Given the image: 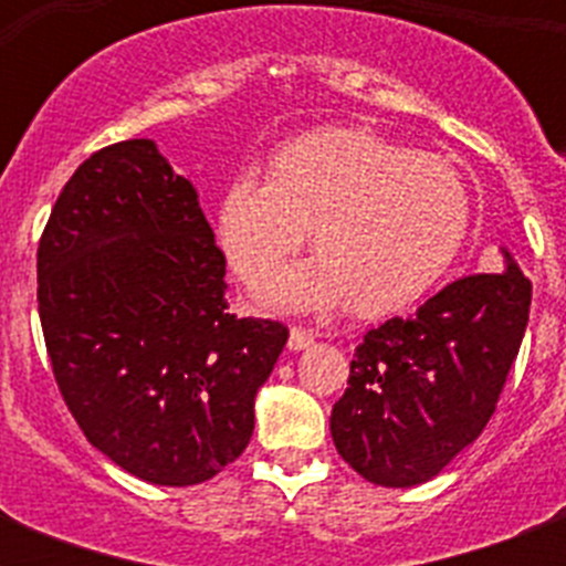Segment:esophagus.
<instances>
[{"label":"esophagus","instance_id":"esophagus-1","mask_svg":"<svg viewBox=\"0 0 566 566\" xmlns=\"http://www.w3.org/2000/svg\"><path fill=\"white\" fill-rule=\"evenodd\" d=\"M317 340V335L311 332V328H302V326H293L291 328V340H287V346H291L293 353H300V349H308L311 344Z\"/></svg>","mask_w":566,"mask_h":566}]
</instances>
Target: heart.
<instances>
[{"label": "heart", "instance_id": "heart-1", "mask_svg": "<svg viewBox=\"0 0 566 566\" xmlns=\"http://www.w3.org/2000/svg\"><path fill=\"white\" fill-rule=\"evenodd\" d=\"M312 229L318 258L266 284L273 308L349 302L355 317L411 308L455 261L470 193L440 155L408 153L364 126L317 128L279 146L266 181L238 176L217 205V243L247 284H264Z\"/></svg>", "mask_w": 566, "mask_h": 566}]
</instances>
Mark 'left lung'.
<instances>
[{"instance_id": "1", "label": "left lung", "mask_w": 566, "mask_h": 566, "mask_svg": "<svg viewBox=\"0 0 566 566\" xmlns=\"http://www.w3.org/2000/svg\"><path fill=\"white\" fill-rule=\"evenodd\" d=\"M532 282L505 252V273L464 275L408 319L370 328L332 408V440L381 488L434 479L496 411L526 335Z\"/></svg>"}]
</instances>
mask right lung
<instances>
[{"label":"right lung","mask_w":566,"mask_h":566,"mask_svg":"<svg viewBox=\"0 0 566 566\" xmlns=\"http://www.w3.org/2000/svg\"><path fill=\"white\" fill-rule=\"evenodd\" d=\"M226 287L193 185L144 137L93 153L40 234L57 390L84 438L144 482H208L252 438L287 326L229 314Z\"/></svg>","instance_id":"add662e5"}]
</instances>
